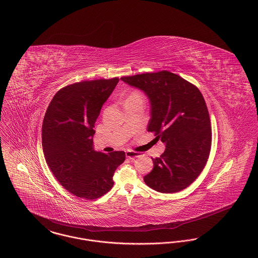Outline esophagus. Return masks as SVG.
<instances>
[{"instance_id":"34e87169","label":"esophagus","mask_w":258,"mask_h":258,"mask_svg":"<svg viewBox=\"0 0 258 258\" xmlns=\"http://www.w3.org/2000/svg\"><path fill=\"white\" fill-rule=\"evenodd\" d=\"M140 156V153L137 152V151H133V150H128L126 151V157L127 158H131V159H134Z\"/></svg>"}]
</instances>
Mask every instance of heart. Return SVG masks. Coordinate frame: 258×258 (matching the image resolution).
<instances>
[{
  "label": "heart",
  "mask_w": 258,
  "mask_h": 258,
  "mask_svg": "<svg viewBox=\"0 0 258 258\" xmlns=\"http://www.w3.org/2000/svg\"><path fill=\"white\" fill-rule=\"evenodd\" d=\"M127 100H142V97H141V94H140L139 92L133 91L130 95L128 96V98L126 99V101H127Z\"/></svg>",
  "instance_id": "b5f03b06"
}]
</instances>
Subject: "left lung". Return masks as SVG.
<instances>
[{"instance_id": "1", "label": "left lung", "mask_w": 258, "mask_h": 258, "mask_svg": "<svg viewBox=\"0 0 258 258\" xmlns=\"http://www.w3.org/2000/svg\"><path fill=\"white\" fill-rule=\"evenodd\" d=\"M143 90L150 101L148 131L166 149L152 159L145 182L162 193L184 189L198 177L209 159L212 127L206 102L194 84L169 71L122 77Z\"/></svg>"}]
</instances>
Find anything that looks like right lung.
Masks as SVG:
<instances>
[{
    "label": "right lung",
    "mask_w": 258,
    "mask_h": 258,
    "mask_svg": "<svg viewBox=\"0 0 258 258\" xmlns=\"http://www.w3.org/2000/svg\"><path fill=\"white\" fill-rule=\"evenodd\" d=\"M118 81H84L61 88L43 118L41 145L45 161L65 189L86 200L111 189L114 172L125 160L124 151L106 154L93 148L96 119Z\"/></svg>",
    "instance_id": "obj_1"
}]
</instances>
